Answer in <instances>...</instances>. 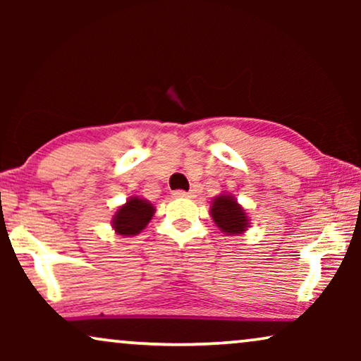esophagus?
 I'll list each match as a JSON object with an SVG mask.
<instances>
[{
  "label": "esophagus",
  "mask_w": 361,
  "mask_h": 361,
  "mask_svg": "<svg viewBox=\"0 0 361 361\" xmlns=\"http://www.w3.org/2000/svg\"><path fill=\"white\" fill-rule=\"evenodd\" d=\"M174 197H194V192H185V190H174Z\"/></svg>",
  "instance_id": "esophagus-1"
}]
</instances>
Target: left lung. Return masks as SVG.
Here are the masks:
<instances>
[{
  "instance_id": "8db88e82",
  "label": "left lung",
  "mask_w": 361,
  "mask_h": 361,
  "mask_svg": "<svg viewBox=\"0 0 361 361\" xmlns=\"http://www.w3.org/2000/svg\"><path fill=\"white\" fill-rule=\"evenodd\" d=\"M212 219H214L215 225L219 226L220 231L225 235H240L245 233L246 228L250 226L248 215L243 207H241L233 195L221 194L216 195L212 200L210 207Z\"/></svg>"
}]
</instances>
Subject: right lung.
Returning <instances> with one entry per match:
<instances>
[{
  "mask_svg": "<svg viewBox=\"0 0 361 361\" xmlns=\"http://www.w3.org/2000/svg\"><path fill=\"white\" fill-rule=\"evenodd\" d=\"M154 212L156 209L147 200L140 199V197H130L126 204L121 205L113 215L111 226L118 235L135 236L146 228Z\"/></svg>",
  "mask_w": 361,
  "mask_h": 361,
  "instance_id": "right-lung-1",
  "label": "right lung"
}]
</instances>
